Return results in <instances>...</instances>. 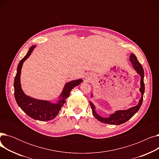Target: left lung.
I'll use <instances>...</instances> for the list:
<instances>
[{
  "mask_svg": "<svg viewBox=\"0 0 159 159\" xmlns=\"http://www.w3.org/2000/svg\"><path fill=\"white\" fill-rule=\"evenodd\" d=\"M129 61L132 64L133 68L135 69V70L137 71V73L140 75V88L139 89L140 92L141 93V97L139 101V104L135 106L131 107L130 108H128V110H117L115 111L113 113L110 114V116L108 117H103L101 115H99L95 109L96 107L95 105L93 104L91 101H89V105L92 109L93 115L95 116V118L97 119L98 121L101 122L104 124H113V125H120L124 122H127L129 119H130L132 116L134 115L140 109V107L143 103V96L144 93V72L143 66L139 62L136 56L131 53L129 57ZM93 97V93L91 94V98Z\"/></svg>",
  "mask_w": 159,
  "mask_h": 159,
  "instance_id": "obj_1",
  "label": "left lung"
}]
</instances>
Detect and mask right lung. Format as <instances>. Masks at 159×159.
<instances>
[{
  "label": "right lung",
  "mask_w": 159,
  "mask_h": 159,
  "mask_svg": "<svg viewBox=\"0 0 159 159\" xmlns=\"http://www.w3.org/2000/svg\"><path fill=\"white\" fill-rule=\"evenodd\" d=\"M35 48L36 46H32L30 48L26 56L18 64L14 80L15 98L18 106L31 118L40 121L51 120L55 118L59 113L61 107L66 103V100L69 97L71 89L80 84L82 79H79L66 82L56 102L34 98L25 94L20 84L21 70L24 61L27 60Z\"/></svg>",
  "instance_id": "1"
}]
</instances>
